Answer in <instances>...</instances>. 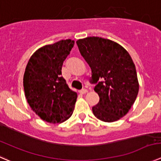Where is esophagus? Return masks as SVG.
Wrapping results in <instances>:
<instances>
[{
	"mask_svg": "<svg viewBox=\"0 0 161 161\" xmlns=\"http://www.w3.org/2000/svg\"><path fill=\"white\" fill-rule=\"evenodd\" d=\"M87 89H85V88L82 89V90L80 91V94H85V93H87Z\"/></svg>",
	"mask_w": 161,
	"mask_h": 161,
	"instance_id": "esophagus-1",
	"label": "esophagus"
}]
</instances>
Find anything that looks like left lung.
<instances>
[{"label": "left lung", "instance_id": "obj_1", "mask_svg": "<svg viewBox=\"0 0 161 161\" xmlns=\"http://www.w3.org/2000/svg\"><path fill=\"white\" fill-rule=\"evenodd\" d=\"M81 55L92 69L94 88L99 96L94 115L105 122L126 115L138 92L135 66L128 52L117 43L98 36L77 41Z\"/></svg>", "mask_w": 161, "mask_h": 161}]
</instances>
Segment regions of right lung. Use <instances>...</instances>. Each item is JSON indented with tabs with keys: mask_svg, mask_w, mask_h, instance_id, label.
Instances as JSON below:
<instances>
[{
	"mask_svg": "<svg viewBox=\"0 0 161 161\" xmlns=\"http://www.w3.org/2000/svg\"><path fill=\"white\" fill-rule=\"evenodd\" d=\"M74 41L62 40L33 54L23 77L25 96L30 108L43 120L61 123L71 117L77 94L62 77V66Z\"/></svg>",
	"mask_w": 161,
	"mask_h": 161,
	"instance_id": "right-lung-1",
	"label": "right lung"
}]
</instances>
